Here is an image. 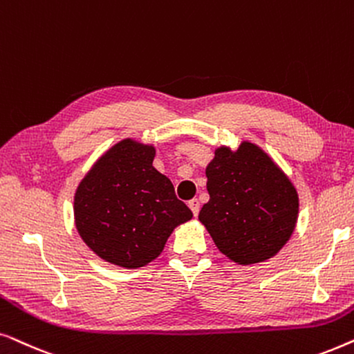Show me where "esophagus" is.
<instances>
[{"instance_id": "1", "label": "esophagus", "mask_w": 354, "mask_h": 354, "mask_svg": "<svg viewBox=\"0 0 354 354\" xmlns=\"http://www.w3.org/2000/svg\"><path fill=\"white\" fill-rule=\"evenodd\" d=\"M187 205H189V209L192 210L194 216H197V214H199V209H201V202L197 199H191L189 202H187Z\"/></svg>"}]
</instances>
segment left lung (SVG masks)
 <instances>
[{
  "label": "left lung",
  "mask_w": 354,
  "mask_h": 354,
  "mask_svg": "<svg viewBox=\"0 0 354 354\" xmlns=\"http://www.w3.org/2000/svg\"><path fill=\"white\" fill-rule=\"evenodd\" d=\"M205 176L210 199L199 221L218 251L238 266L280 252L298 223L299 196L275 160L251 140L220 145Z\"/></svg>",
  "instance_id": "obj_1"
}]
</instances>
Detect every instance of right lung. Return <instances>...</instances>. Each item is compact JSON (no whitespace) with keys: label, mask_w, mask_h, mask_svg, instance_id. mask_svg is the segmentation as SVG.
<instances>
[{"label":"right lung","mask_w":354,"mask_h":354,"mask_svg":"<svg viewBox=\"0 0 354 354\" xmlns=\"http://www.w3.org/2000/svg\"><path fill=\"white\" fill-rule=\"evenodd\" d=\"M153 158L152 144L126 138L98 157L75 189L79 236L113 266H147L162 254L173 230L192 218Z\"/></svg>","instance_id":"obj_1"}]
</instances>
